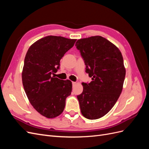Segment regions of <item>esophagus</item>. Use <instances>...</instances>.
<instances>
[{
	"label": "esophagus",
	"mask_w": 149,
	"mask_h": 149,
	"mask_svg": "<svg viewBox=\"0 0 149 149\" xmlns=\"http://www.w3.org/2000/svg\"><path fill=\"white\" fill-rule=\"evenodd\" d=\"M72 84H73V86H75L76 84V82H72Z\"/></svg>",
	"instance_id": "1"
}]
</instances>
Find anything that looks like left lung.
Masks as SVG:
<instances>
[{"label":"left lung","mask_w":149,"mask_h":149,"mask_svg":"<svg viewBox=\"0 0 149 149\" xmlns=\"http://www.w3.org/2000/svg\"><path fill=\"white\" fill-rule=\"evenodd\" d=\"M75 45L92 79L91 83H82L83 91L77 96L81 112L88 119H100L114 106L123 90V57L118 47L101 36L79 39Z\"/></svg>","instance_id":"obj_1"}]
</instances>
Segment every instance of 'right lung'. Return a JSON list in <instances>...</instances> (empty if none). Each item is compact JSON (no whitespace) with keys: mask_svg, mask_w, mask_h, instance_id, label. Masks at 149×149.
<instances>
[{"mask_svg":"<svg viewBox=\"0 0 149 149\" xmlns=\"http://www.w3.org/2000/svg\"><path fill=\"white\" fill-rule=\"evenodd\" d=\"M76 41L47 36L31 45L26 52L22 73L25 91L34 109L47 118L62 113L66 99L71 94V81L60 79L54 74L60 69V60Z\"/></svg>","mask_w":149,"mask_h":149,"instance_id":"add662e5","label":"right lung"}]
</instances>
